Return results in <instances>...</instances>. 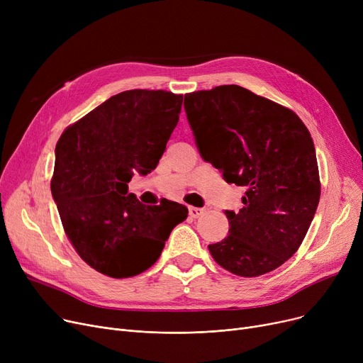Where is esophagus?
Here are the masks:
<instances>
[{
	"label": "esophagus",
	"instance_id": "1",
	"mask_svg": "<svg viewBox=\"0 0 363 363\" xmlns=\"http://www.w3.org/2000/svg\"><path fill=\"white\" fill-rule=\"evenodd\" d=\"M204 213V208H201V207H188V215H189V218H193V219H196V218H199V216H201Z\"/></svg>",
	"mask_w": 363,
	"mask_h": 363
}]
</instances>
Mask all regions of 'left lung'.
<instances>
[{"label": "left lung", "instance_id": "1", "mask_svg": "<svg viewBox=\"0 0 363 363\" xmlns=\"http://www.w3.org/2000/svg\"><path fill=\"white\" fill-rule=\"evenodd\" d=\"M201 157L245 188L242 208L225 211L230 235L208 245L234 275L268 274L297 250L320 197L315 145L297 114L238 85L185 94Z\"/></svg>", "mask_w": 363, "mask_h": 363}]
</instances>
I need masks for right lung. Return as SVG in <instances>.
I'll list each match as a JSON object with an SVG mask.
<instances>
[{
	"mask_svg": "<svg viewBox=\"0 0 363 363\" xmlns=\"http://www.w3.org/2000/svg\"><path fill=\"white\" fill-rule=\"evenodd\" d=\"M182 95L130 89L70 125L55 145L51 194L65 233L92 269L111 278L147 271L188 208L145 206L128 193L133 174L155 170L174 132Z\"/></svg>",
	"mask_w": 363,
	"mask_h": 363,
	"instance_id": "add662e5",
	"label": "right lung"
}]
</instances>
